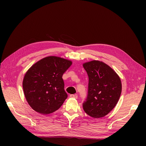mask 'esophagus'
<instances>
[{"mask_svg": "<svg viewBox=\"0 0 146 146\" xmlns=\"http://www.w3.org/2000/svg\"><path fill=\"white\" fill-rule=\"evenodd\" d=\"M70 98H75V99H77L78 98V96L77 94H70Z\"/></svg>", "mask_w": 146, "mask_h": 146, "instance_id": "34e87169", "label": "esophagus"}]
</instances>
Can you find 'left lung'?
Instances as JSON below:
<instances>
[{
    "mask_svg": "<svg viewBox=\"0 0 146 146\" xmlns=\"http://www.w3.org/2000/svg\"><path fill=\"white\" fill-rule=\"evenodd\" d=\"M83 66L89 78L88 95L83 103L84 111L92 117H104L114 108L120 98L121 79L102 61H91Z\"/></svg>",
    "mask_w": 146,
    "mask_h": 146,
    "instance_id": "8db88e82",
    "label": "left lung"
}]
</instances>
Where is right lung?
Returning a JSON list of instances; mask_svg holds the SVG:
<instances>
[{"label": "right lung", "mask_w": 146, "mask_h": 146, "mask_svg": "<svg viewBox=\"0 0 146 146\" xmlns=\"http://www.w3.org/2000/svg\"><path fill=\"white\" fill-rule=\"evenodd\" d=\"M71 64L69 60L50 56L39 60L28 70L23 86L25 99L35 111L47 114L63 105L68 94L62 76Z\"/></svg>", "instance_id": "add662e5"}]
</instances>
